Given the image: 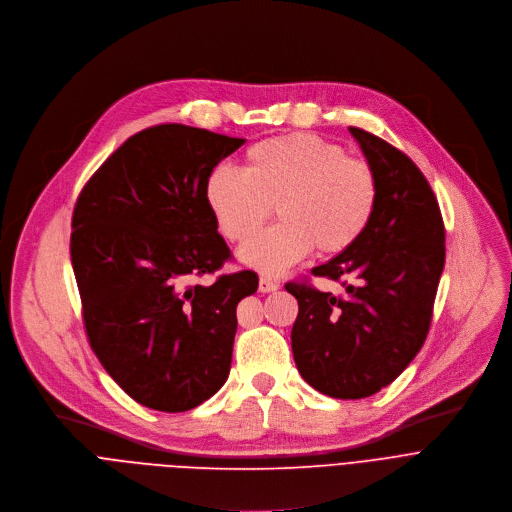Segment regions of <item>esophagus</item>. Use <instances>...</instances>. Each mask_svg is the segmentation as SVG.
Listing matches in <instances>:
<instances>
[{"label":"esophagus","mask_w":512,"mask_h":512,"mask_svg":"<svg viewBox=\"0 0 512 512\" xmlns=\"http://www.w3.org/2000/svg\"><path fill=\"white\" fill-rule=\"evenodd\" d=\"M278 288H280V284L276 280H272L270 276H260V282H258L260 292H276Z\"/></svg>","instance_id":"obj_1"}]
</instances>
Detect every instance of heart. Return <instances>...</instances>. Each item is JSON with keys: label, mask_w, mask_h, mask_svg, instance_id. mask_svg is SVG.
<instances>
[{"label": "heart", "mask_w": 512, "mask_h": 512, "mask_svg": "<svg viewBox=\"0 0 512 512\" xmlns=\"http://www.w3.org/2000/svg\"><path fill=\"white\" fill-rule=\"evenodd\" d=\"M377 197L367 161L309 133L260 141L246 151L244 171L220 165L206 181L208 206L230 242H248L276 206L280 222L238 254L264 274L286 272L313 248L349 250L369 228Z\"/></svg>", "instance_id": "1"}]
</instances>
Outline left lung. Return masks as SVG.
Wrapping results in <instances>:
<instances>
[{
	"label": "left lung",
	"mask_w": 512,
	"mask_h": 512,
	"mask_svg": "<svg viewBox=\"0 0 512 512\" xmlns=\"http://www.w3.org/2000/svg\"><path fill=\"white\" fill-rule=\"evenodd\" d=\"M375 171L379 197L365 234L313 268L345 292L288 282L298 300L292 355L302 379L337 399L387 387L422 349L444 270L438 199L416 163L387 141L349 127Z\"/></svg>",
	"instance_id": "obj_1"
}]
</instances>
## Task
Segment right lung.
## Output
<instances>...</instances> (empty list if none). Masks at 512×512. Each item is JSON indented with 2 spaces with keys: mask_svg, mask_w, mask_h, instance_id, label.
Returning <instances> with one entry per match:
<instances>
[{
  "mask_svg": "<svg viewBox=\"0 0 512 512\" xmlns=\"http://www.w3.org/2000/svg\"><path fill=\"white\" fill-rule=\"evenodd\" d=\"M246 139L159 125L127 139L90 177L70 258L92 351L119 387L157 412H187L228 379L236 306L250 270L189 284L230 258L206 181Z\"/></svg>",
  "mask_w": 512,
  "mask_h": 512,
  "instance_id": "add662e5",
  "label": "right lung"
}]
</instances>
